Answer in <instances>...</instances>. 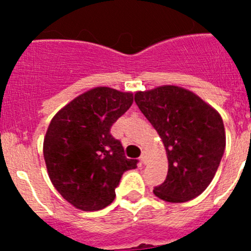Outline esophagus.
Returning <instances> with one entry per match:
<instances>
[{"label":"esophagus","instance_id":"34e87169","mask_svg":"<svg viewBox=\"0 0 251 251\" xmlns=\"http://www.w3.org/2000/svg\"><path fill=\"white\" fill-rule=\"evenodd\" d=\"M141 163L142 164H146V161H147V156H146V154H142V155H141Z\"/></svg>","mask_w":251,"mask_h":251}]
</instances>
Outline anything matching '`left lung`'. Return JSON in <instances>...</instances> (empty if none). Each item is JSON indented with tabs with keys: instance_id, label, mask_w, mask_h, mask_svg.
Listing matches in <instances>:
<instances>
[{
	"instance_id": "1",
	"label": "left lung",
	"mask_w": 251,
	"mask_h": 251,
	"mask_svg": "<svg viewBox=\"0 0 251 251\" xmlns=\"http://www.w3.org/2000/svg\"><path fill=\"white\" fill-rule=\"evenodd\" d=\"M135 102L163 140L168 155V176L154 194L169 203H183L203 193L226 147L221 115L178 86L140 91Z\"/></svg>"
}]
</instances>
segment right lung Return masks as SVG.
<instances>
[{"mask_svg": "<svg viewBox=\"0 0 251 251\" xmlns=\"http://www.w3.org/2000/svg\"><path fill=\"white\" fill-rule=\"evenodd\" d=\"M133 95L96 87L73 100L54 115L44 141L48 176L60 196L83 211L111 204L125 171L138 160L125 156L111 136L113 124L131 107Z\"/></svg>", "mask_w": 251, "mask_h": 251, "instance_id": "obj_1", "label": "right lung"}]
</instances>
